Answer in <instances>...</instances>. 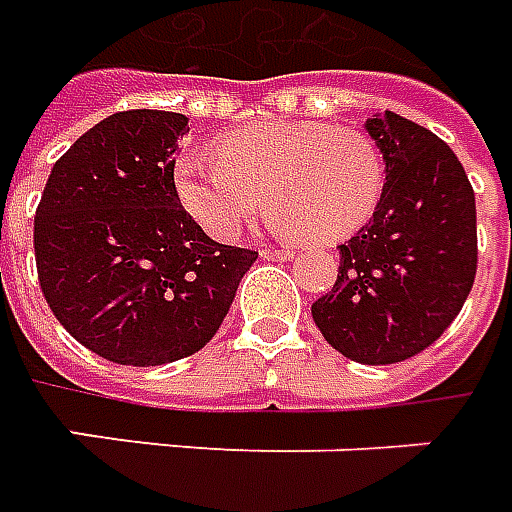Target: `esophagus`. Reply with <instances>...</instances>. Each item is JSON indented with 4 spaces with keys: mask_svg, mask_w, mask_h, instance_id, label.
Masks as SVG:
<instances>
[{
    "mask_svg": "<svg viewBox=\"0 0 512 512\" xmlns=\"http://www.w3.org/2000/svg\"><path fill=\"white\" fill-rule=\"evenodd\" d=\"M261 259H267V261H288V259H294V251H278V248H261Z\"/></svg>",
    "mask_w": 512,
    "mask_h": 512,
    "instance_id": "esophagus-1",
    "label": "esophagus"
}]
</instances>
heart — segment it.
Masks as SVG:
<instances>
[{
    "instance_id": "b5f03b06",
    "label": "heart",
    "mask_w": 512,
    "mask_h": 512,
    "mask_svg": "<svg viewBox=\"0 0 512 512\" xmlns=\"http://www.w3.org/2000/svg\"><path fill=\"white\" fill-rule=\"evenodd\" d=\"M215 161L183 156L172 172L180 207L213 240H232L264 202L278 234L329 245L370 221L386 191L378 145L321 121H256L218 137Z\"/></svg>"
}]
</instances>
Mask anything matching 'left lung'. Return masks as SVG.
<instances>
[{
    "label": "left lung",
    "mask_w": 512,
    "mask_h": 512,
    "mask_svg": "<svg viewBox=\"0 0 512 512\" xmlns=\"http://www.w3.org/2000/svg\"><path fill=\"white\" fill-rule=\"evenodd\" d=\"M364 129L386 161V191L370 224L340 245L337 280L313 302V321L345 359L397 364L429 348L470 297L475 191L424 126L386 110Z\"/></svg>",
    "instance_id": "obj_1"
}]
</instances>
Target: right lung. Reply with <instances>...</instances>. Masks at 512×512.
I'll return each instance as SVG.
<instances>
[{"instance_id":"right-lung-1","label":"right lung","mask_w":512,"mask_h":512,"mask_svg":"<svg viewBox=\"0 0 512 512\" xmlns=\"http://www.w3.org/2000/svg\"><path fill=\"white\" fill-rule=\"evenodd\" d=\"M188 118L107 115L61 156L34 215L45 302L102 359L159 367L205 348L259 253L210 240L172 172Z\"/></svg>"}]
</instances>
